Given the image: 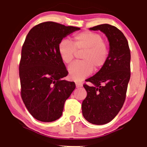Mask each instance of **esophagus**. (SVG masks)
I'll list each match as a JSON object with an SVG mask.
<instances>
[{
    "instance_id": "esophagus-1",
    "label": "esophagus",
    "mask_w": 147,
    "mask_h": 147,
    "mask_svg": "<svg viewBox=\"0 0 147 147\" xmlns=\"http://www.w3.org/2000/svg\"><path fill=\"white\" fill-rule=\"evenodd\" d=\"M76 88H82V84L80 83H76Z\"/></svg>"
}]
</instances>
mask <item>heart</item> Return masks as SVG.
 I'll return each mask as SVG.
<instances>
[{
    "mask_svg": "<svg viewBox=\"0 0 147 147\" xmlns=\"http://www.w3.org/2000/svg\"><path fill=\"white\" fill-rule=\"evenodd\" d=\"M84 51L81 58L83 61H75L68 67L71 79L80 82L106 64L109 51L100 34L86 31L75 35L73 42L63 39L58 44V52L61 60L69 63L74 59L76 51Z\"/></svg>",
    "mask_w": 147,
    "mask_h": 147,
    "instance_id": "obj_1",
    "label": "heart"
}]
</instances>
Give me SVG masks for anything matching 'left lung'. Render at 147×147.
<instances>
[{
  "mask_svg": "<svg viewBox=\"0 0 147 147\" xmlns=\"http://www.w3.org/2000/svg\"><path fill=\"white\" fill-rule=\"evenodd\" d=\"M89 30L106 35L109 55L106 64L87 80L93 86L84 85L88 94L82 109L89 123L102 125L112 121L124 104L130 78V51L127 39L117 27L102 24Z\"/></svg>",
  "mask_w": 147,
  "mask_h": 147,
  "instance_id": "obj_1",
  "label": "left lung"
}]
</instances>
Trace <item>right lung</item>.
Listing matches in <instances>:
<instances>
[{
  "instance_id": "add662e5",
  "label": "right lung",
  "mask_w": 147,
  "mask_h": 147,
  "mask_svg": "<svg viewBox=\"0 0 147 147\" xmlns=\"http://www.w3.org/2000/svg\"><path fill=\"white\" fill-rule=\"evenodd\" d=\"M80 30L48 21L33 27L21 51L19 77L21 97L30 113L42 122H53L62 115L65 102L75 89L58 52L63 38Z\"/></svg>"
}]
</instances>
